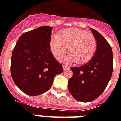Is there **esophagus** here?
Returning <instances> with one entry per match:
<instances>
[{
	"label": "esophagus",
	"instance_id": "1",
	"mask_svg": "<svg viewBox=\"0 0 121 121\" xmlns=\"http://www.w3.org/2000/svg\"><path fill=\"white\" fill-rule=\"evenodd\" d=\"M68 68H70V67H68V66L64 65H63V70H64V71L67 70V69H68Z\"/></svg>",
	"mask_w": 121,
	"mask_h": 121
}]
</instances>
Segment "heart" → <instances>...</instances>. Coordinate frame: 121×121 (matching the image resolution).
Wrapping results in <instances>:
<instances>
[{
	"label": "heart",
	"mask_w": 121,
	"mask_h": 121,
	"mask_svg": "<svg viewBox=\"0 0 121 121\" xmlns=\"http://www.w3.org/2000/svg\"><path fill=\"white\" fill-rule=\"evenodd\" d=\"M68 48V54L64 62L75 61L82 64L89 61L96 50L97 41L95 36L86 31L76 28L63 30L60 35L51 37L50 47L51 53L56 59L60 60Z\"/></svg>",
	"instance_id": "1"
}]
</instances>
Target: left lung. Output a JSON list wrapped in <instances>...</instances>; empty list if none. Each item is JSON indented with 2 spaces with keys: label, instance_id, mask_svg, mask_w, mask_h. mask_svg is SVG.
Listing matches in <instances>:
<instances>
[{
  "label": "left lung",
  "instance_id": "1",
  "mask_svg": "<svg viewBox=\"0 0 121 121\" xmlns=\"http://www.w3.org/2000/svg\"><path fill=\"white\" fill-rule=\"evenodd\" d=\"M90 30L96 39V51L88 63L79 67H71L73 74L68 84L73 97L84 102H91L104 92L113 69L111 46L98 31Z\"/></svg>",
  "mask_w": 121,
  "mask_h": 121
}]
</instances>
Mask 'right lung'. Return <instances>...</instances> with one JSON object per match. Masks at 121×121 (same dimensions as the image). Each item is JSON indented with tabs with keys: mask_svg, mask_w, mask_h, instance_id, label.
<instances>
[{
	"mask_svg": "<svg viewBox=\"0 0 121 121\" xmlns=\"http://www.w3.org/2000/svg\"><path fill=\"white\" fill-rule=\"evenodd\" d=\"M52 29L43 26L23 33L13 50L11 77L18 88L30 96L47 91L54 77L63 71L50 50Z\"/></svg>",
	"mask_w": 121,
	"mask_h": 121,
	"instance_id": "1",
	"label": "right lung"
}]
</instances>
